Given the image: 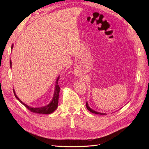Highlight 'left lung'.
Returning a JSON list of instances; mask_svg holds the SVG:
<instances>
[{"mask_svg":"<svg viewBox=\"0 0 149 149\" xmlns=\"http://www.w3.org/2000/svg\"><path fill=\"white\" fill-rule=\"evenodd\" d=\"M86 106L88 110L89 111L91 112H92V113L96 114H101V115H106V113H102V112H97V111H94V110L92 109L89 106L88 102H86Z\"/></svg>","mask_w":149,"mask_h":149,"instance_id":"left-lung-1","label":"left lung"}]
</instances>
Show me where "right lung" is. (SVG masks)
Masks as SVG:
<instances>
[{
  "instance_id": "obj_1",
  "label": "right lung",
  "mask_w": 149,
  "mask_h": 149,
  "mask_svg": "<svg viewBox=\"0 0 149 149\" xmlns=\"http://www.w3.org/2000/svg\"><path fill=\"white\" fill-rule=\"evenodd\" d=\"M13 45H12L11 49H13ZM10 68H12L11 60H10ZM59 78H60V76H58L56 80L55 91H54V94L53 96L52 100L47 106H42V107H33L29 106L27 104H26L24 103L19 97H18V96L16 95V93H15V91L14 89H13V93H14V95L17 100H19L22 104H23L25 107L27 108V109L29 110H30L31 112H34V113H37V114H51L53 112L55 111L56 109V108L58 107V98H59V93H60V86H59V85H58V80L59 79Z\"/></svg>"
}]
</instances>
